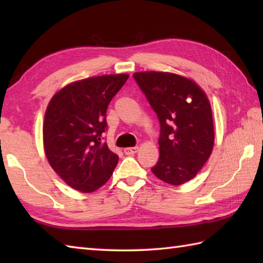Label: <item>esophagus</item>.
<instances>
[{"mask_svg":"<svg viewBox=\"0 0 263 263\" xmlns=\"http://www.w3.org/2000/svg\"><path fill=\"white\" fill-rule=\"evenodd\" d=\"M138 147H128V148H125L124 149V154L125 155H133V154H136V153H138Z\"/></svg>","mask_w":263,"mask_h":263,"instance_id":"obj_1","label":"esophagus"}]
</instances>
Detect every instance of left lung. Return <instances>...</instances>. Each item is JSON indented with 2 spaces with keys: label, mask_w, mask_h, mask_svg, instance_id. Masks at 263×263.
<instances>
[{
  "label": "left lung",
  "mask_w": 263,
  "mask_h": 263,
  "mask_svg": "<svg viewBox=\"0 0 263 263\" xmlns=\"http://www.w3.org/2000/svg\"><path fill=\"white\" fill-rule=\"evenodd\" d=\"M133 78L160 125V155L153 173L172 185L192 180L214 147V122L205 93L192 80L167 72H137Z\"/></svg>",
  "instance_id": "1"
}]
</instances>
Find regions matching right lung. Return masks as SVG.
I'll return each mask as SVG.
<instances>
[{"instance_id": "add662e5", "label": "right lung", "mask_w": 263, "mask_h": 263, "mask_svg": "<svg viewBox=\"0 0 263 263\" xmlns=\"http://www.w3.org/2000/svg\"><path fill=\"white\" fill-rule=\"evenodd\" d=\"M127 74L88 78L54 95L46 109L43 136L46 157L62 180L78 191H96L119 161L103 138L106 111Z\"/></svg>"}]
</instances>
